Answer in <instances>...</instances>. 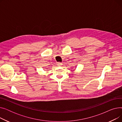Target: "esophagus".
<instances>
[{
  "instance_id": "esophagus-1",
  "label": "esophagus",
  "mask_w": 122,
  "mask_h": 122,
  "mask_svg": "<svg viewBox=\"0 0 122 122\" xmlns=\"http://www.w3.org/2000/svg\"><path fill=\"white\" fill-rule=\"evenodd\" d=\"M57 64L58 66H62L63 65V63L61 62H57Z\"/></svg>"
}]
</instances>
